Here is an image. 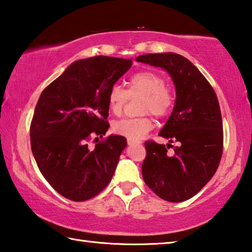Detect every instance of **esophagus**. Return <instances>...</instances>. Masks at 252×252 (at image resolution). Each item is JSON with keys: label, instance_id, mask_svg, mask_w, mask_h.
Listing matches in <instances>:
<instances>
[{"label": "esophagus", "instance_id": "esophagus-1", "mask_svg": "<svg viewBox=\"0 0 252 252\" xmlns=\"http://www.w3.org/2000/svg\"><path fill=\"white\" fill-rule=\"evenodd\" d=\"M141 141H134V140H127V144L129 146H134V144H141Z\"/></svg>", "mask_w": 252, "mask_h": 252}]
</instances>
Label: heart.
I'll return each mask as SVG.
<instances>
[{"mask_svg": "<svg viewBox=\"0 0 252 252\" xmlns=\"http://www.w3.org/2000/svg\"><path fill=\"white\" fill-rule=\"evenodd\" d=\"M130 99L141 97L140 111L150 113L157 119H163L171 112L176 103V92L162 74L153 71H141L133 74L127 82L126 90L113 85L108 94V106L114 116H120ZM152 119L146 116L140 118H125L113 122L114 133L129 140H140L152 129Z\"/></svg>", "mask_w": 252, "mask_h": 252, "instance_id": "obj_1", "label": "heart"}]
</instances>
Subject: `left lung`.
I'll list each match as a JSON object with an SVG mask.
<instances>
[{"label": "left lung", "mask_w": 252, "mask_h": 252, "mask_svg": "<svg viewBox=\"0 0 252 252\" xmlns=\"http://www.w3.org/2000/svg\"><path fill=\"white\" fill-rule=\"evenodd\" d=\"M136 61L167 70L177 91L171 116L159 133L170 143L164 146L153 140L144 143L143 180L165 201H186L211 180L222 157L223 129L218 97L201 72L180 54H146ZM169 148L173 150L169 152Z\"/></svg>", "instance_id": "left-lung-1"}]
</instances>
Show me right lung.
<instances>
[{
    "instance_id": "1",
    "label": "right lung",
    "mask_w": 252,
    "mask_h": 252,
    "mask_svg": "<svg viewBox=\"0 0 252 252\" xmlns=\"http://www.w3.org/2000/svg\"><path fill=\"white\" fill-rule=\"evenodd\" d=\"M131 66V60L103 55L79 60L41 93L30 126L32 152L42 176L66 199L87 201L112 179L126 139L103 138L108 94ZM92 138L98 143L91 151Z\"/></svg>"
}]
</instances>
